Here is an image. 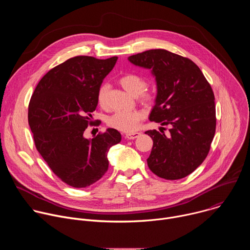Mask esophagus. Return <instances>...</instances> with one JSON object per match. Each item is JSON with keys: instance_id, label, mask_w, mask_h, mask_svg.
Returning <instances> with one entry per match:
<instances>
[{"instance_id": "obj_1", "label": "esophagus", "mask_w": 250, "mask_h": 250, "mask_svg": "<svg viewBox=\"0 0 250 250\" xmlns=\"http://www.w3.org/2000/svg\"><path fill=\"white\" fill-rule=\"evenodd\" d=\"M139 135H140V132H131V133L125 134V138L126 139H134V138L138 137Z\"/></svg>"}]
</instances>
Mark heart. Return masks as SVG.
Masks as SVG:
<instances>
[{
  "label": "heart",
  "instance_id": "1",
  "mask_svg": "<svg viewBox=\"0 0 250 250\" xmlns=\"http://www.w3.org/2000/svg\"><path fill=\"white\" fill-rule=\"evenodd\" d=\"M119 84L131 96L146 104H149L154 100V94L146 89V81L135 73H126L119 79ZM108 85L103 84L98 89L97 101L100 106H106V94H108ZM145 114L140 111H119L114 113L106 120V124L112 128L123 132H133L139 122L144 119Z\"/></svg>",
  "mask_w": 250,
  "mask_h": 250
}]
</instances>
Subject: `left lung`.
<instances>
[{
	"label": "left lung",
	"instance_id": "left-lung-1",
	"mask_svg": "<svg viewBox=\"0 0 250 250\" xmlns=\"http://www.w3.org/2000/svg\"><path fill=\"white\" fill-rule=\"evenodd\" d=\"M133 65L150 69L157 95L151 122L169 125L146 131L153 146L147 165L158 177L178 180L206 159L216 132L215 96L200 68L189 58L165 49H150L128 57Z\"/></svg>",
	"mask_w": 250,
	"mask_h": 250
}]
</instances>
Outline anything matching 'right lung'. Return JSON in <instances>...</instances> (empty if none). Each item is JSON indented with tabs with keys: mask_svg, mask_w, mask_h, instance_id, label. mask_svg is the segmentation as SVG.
<instances>
[{
	"mask_svg": "<svg viewBox=\"0 0 250 250\" xmlns=\"http://www.w3.org/2000/svg\"><path fill=\"white\" fill-rule=\"evenodd\" d=\"M117 60V56L70 58L49 70L31 96L28 125L35 147L71 187L85 188L100 180L109 168L110 148L122 140L115 128L92 139L84 137L87 126L94 125L98 89Z\"/></svg>",
	"mask_w": 250,
	"mask_h": 250,
	"instance_id": "right-lung-1",
	"label": "right lung"
}]
</instances>
